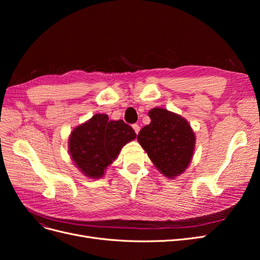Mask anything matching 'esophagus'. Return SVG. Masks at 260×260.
Returning <instances> with one entry per match:
<instances>
[{"label":"esophagus","instance_id":"34e87169","mask_svg":"<svg viewBox=\"0 0 260 260\" xmlns=\"http://www.w3.org/2000/svg\"><path fill=\"white\" fill-rule=\"evenodd\" d=\"M132 128L135 129L136 133H137V135H138L139 131H140V125H139V124H137V123H135V124H132Z\"/></svg>","mask_w":260,"mask_h":260}]
</instances>
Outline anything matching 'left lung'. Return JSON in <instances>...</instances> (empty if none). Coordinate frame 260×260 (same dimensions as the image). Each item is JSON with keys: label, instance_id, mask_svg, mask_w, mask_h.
Returning <instances> with one entry per match:
<instances>
[{"label": "left lung", "instance_id": "left-lung-1", "mask_svg": "<svg viewBox=\"0 0 260 260\" xmlns=\"http://www.w3.org/2000/svg\"><path fill=\"white\" fill-rule=\"evenodd\" d=\"M151 122L140 130L138 141L161 174L174 178L190 164L195 136L190 124L164 108H153L148 113Z\"/></svg>", "mask_w": 260, "mask_h": 260}]
</instances>
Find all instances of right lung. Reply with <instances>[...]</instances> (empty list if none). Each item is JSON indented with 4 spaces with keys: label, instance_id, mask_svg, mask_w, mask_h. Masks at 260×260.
<instances>
[{
    "label": "right lung",
    "instance_id": "add662e5",
    "mask_svg": "<svg viewBox=\"0 0 260 260\" xmlns=\"http://www.w3.org/2000/svg\"><path fill=\"white\" fill-rule=\"evenodd\" d=\"M137 137L123 120H108L105 114H96L77 127L69 138L72 159L86 177L98 179L113 162L123 145Z\"/></svg>",
    "mask_w": 260,
    "mask_h": 260
}]
</instances>
